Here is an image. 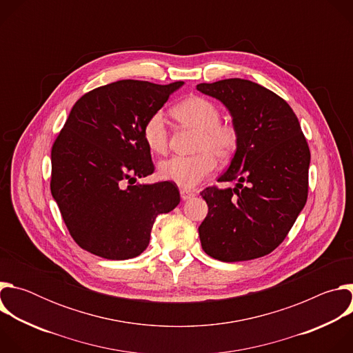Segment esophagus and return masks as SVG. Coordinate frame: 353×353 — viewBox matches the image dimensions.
I'll use <instances>...</instances> for the list:
<instances>
[{
	"instance_id": "obj_1",
	"label": "esophagus",
	"mask_w": 353,
	"mask_h": 353,
	"mask_svg": "<svg viewBox=\"0 0 353 353\" xmlns=\"http://www.w3.org/2000/svg\"><path fill=\"white\" fill-rule=\"evenodd\" d=\"M180 195H181V198L185 201V199H190V198H192L195 194H194L192 191H190V190L181 188V190H180Z\"/></svg>"
}]
</instances>
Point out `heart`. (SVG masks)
<instances>
[{"label":"heart","mask_w":353,"mask_h":353,"mask_svg":"<svg viewBox=\"0 0 353 353\" xmlns=\"http://www.w3.org/2000/svg\"><path fill=\"white\" fill-rule=\"evenodd\" d=\"M173 116L183 125L196 131L194 155L173 157L158 166L159 176L183 188H192L208 177L216 168V159H230L239 145L234 125L221 121L219 109L211 100L191 96L173 109ZM142 138L150 152L163 155L168 150L169 134L162 112H154L142 125Z\"/></svg>","instance_id":"1"}]
</instances>
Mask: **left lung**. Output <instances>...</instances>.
Segmentation results:
<instances>
[{
	"label": "left lung",
	"mask_w": 353,
	"mask_h": 353,
	"mask_svg": "<svg viewBox=\"0 0 353 353\" xmlns=\"http://www.w3.org/2000/svg\"><path fill=\"white\" fill-rule=\"evenodd\" d=\"M232 114L239 145L219 181L201 195L208 215L199 225L204 251L225 263L270 254L288 236L309 192L310 149L290 106L272 90L247 79L199 83Z\"/></svg>",
	"instance_id": "1"
}]
</instances>
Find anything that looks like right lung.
<instances>
[{"instance_id":"right-lung-1","label":"right lung","mask_w":353,"mask_h":353,"mask_svg":"<svg viewBox=\"0 0 353 353\" xmlns=\"http://www.w3.org/2000/svg\"><path fill=\"white\" fill-rule=\"evenodd\" d=\"M183 83L123 79L74 105L52 148L50 188L81 248L108 260L134 259L148 247L157 216L179 205L173 183L135 181L155 170L142 125Z\"/></svg>"}]
</instances>
